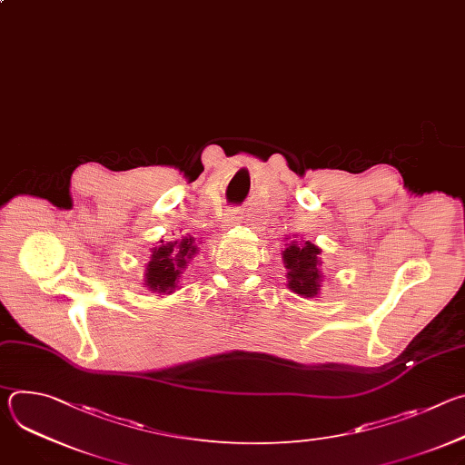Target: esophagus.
Returning a JSON list of instances; mask_svg holds the SVG:
<instances>
[{"instance_id":"esophagus-1","label":"esophagus","mask_w":465,"mask_h":465,"mask_svg":"<svg viewBox=\"0 0 465 465\" xmlns=\"http://www.w3.org/2000/svg\"><path fill=\"white\" fill-rule=\"evenodd\" d=\"M241 219H242V217H241V213H239L237 210H232V212L228 213V221H230V223H239Z\"/></svg>"}]
</instances>
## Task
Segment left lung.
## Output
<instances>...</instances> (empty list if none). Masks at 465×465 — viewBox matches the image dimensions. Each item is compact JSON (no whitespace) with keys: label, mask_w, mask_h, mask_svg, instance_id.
I'll list each match as a JSON object with an SVG mask.
<instances>
[{"label":"left lung","mask_w":465,"mask_h":465,"mask_svg":"<svg viewBox=\"0 0 465 465\" xmlns=\"http://www.w3.org/2000/svg\"><path fill=\"white\" fill-rule=\"evenodd\" d=\"M320 248L311 241H292L282 252L287 269L289 289L303 298H314L322 287V259Z\"/></svg>","instance_id":"obj_1"}]
</instances>
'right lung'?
Wrapping results in <instances>:
<instances>
[{"mask_svg":"<svg viewBox=\"0 0 465 465\" xmlns=\"http://www.w3.org/2000/svg\"><path fill=\"white\" fill-rule=\"evenodd\" d=\"M198 252L194 237L163 242L153 248L145 271V287L158 294H171L182 278L189 259Z\"/></svg>","mask_w":465,"mask_h":465,"instance_id":"right-lung-1","label":"right lung"}]
</instances>
